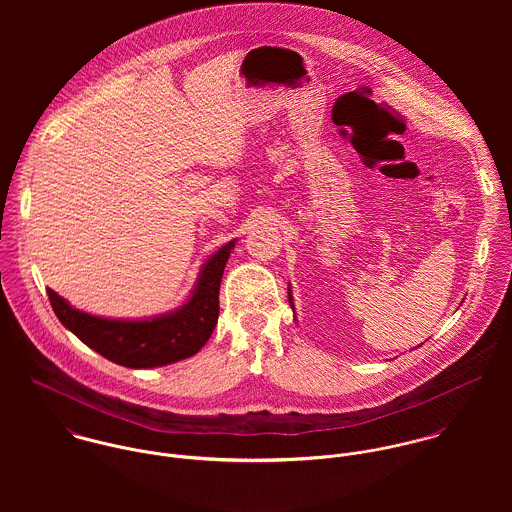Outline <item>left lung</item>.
<instances>
[{
	"label": "left lung",
	"mask_w": 512,
	"mask_h": 512,
	"mask_svg": "<svg viewBox=\"0 0 512 512\" xmlns=\"http://www.w3.org/2000/svg\"><path fill=\"white\" fill-rule=\"evenodd\" d=\"M290 303H292V309H293L292 295H290Z\"/></svg>",
	"instance_id": "1"
}]
</instances>
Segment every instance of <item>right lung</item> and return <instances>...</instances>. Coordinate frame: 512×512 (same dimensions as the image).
I'll return each instance as SVG.
<instances>
[{
    "instance_id": "1",
    "label": "right lung",
    "mask_w": 512,
    "mask_h": 512,
    "mask_svg": "<svg viewBox=\"0 0 512 512\" xmlns=\"http://www.w3.org/2000/svg\"><path fill=\"white\" fill-rule=\"evenodd\" d=\"M234 240L215 252L201 270L195 292L179 309L142 321L104 319L74 309L47 290L59 321L104 359L128 368H153L189 359L203 349L219 319V290Z\"/></svg>"
}]
</instances>
